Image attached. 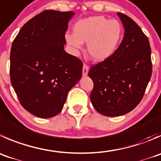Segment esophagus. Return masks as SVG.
I'll return each mask as SVG.
<instances>
[{"instance_id":"obj_1","label":"esophagus","mask_w":161,"mask_h":161,"mask_svg":"<svg viewBox=\"0 0 161 161\" xmlns=\"http://www.w3.org/2000/svg\"><path fill=\"white\" fill-rule=\"evenodd\" d=\"M88 71H89V67L87 66L86 64H84L83 68H82V75H83V76H86L87 74H88Z\"/></svg>"}]
</instances>
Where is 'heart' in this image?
<instances>
[{
  "mask_svg": "<svg viewBox=\"0 0 161 161\" xmlns=\"http://www.w3.org/2000/svg\"><path fill=\"white\" fill-rule=\"evenodd\" d=\"M74 33H67L65 40L75 52L87 42V53L92 60L103 61L115 53L123 36V26L116 19L101 15L82 19L74 25Z\"/></svg>",
  "mask_w": 161,
  "mask_h": 161,
  "instance_id": "1",
  "label": "heart"
}]
</instances>
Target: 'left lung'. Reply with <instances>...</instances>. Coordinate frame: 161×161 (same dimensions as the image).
<instances>
[{
  "instance_id": "1",
  "label": "left lung",
  "mask_w": 161,
  "mask_h": 161,
  "mask_svg": "<svg viewBox=\"0 0 161 161\" xmlns=\"http://www.w3.org/2000/svg\"><path fill=\"white\" fill-rule=\"evenodd\" d=\"M124 36L109 58L91 67L93 82L90 101L99 113L119 116L133 110L142 101L152 75L148 37L133 19L118 12Z\"/></svg>"
}]
</instances>
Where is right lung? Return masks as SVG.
Returning a JSON list of instances; mask_svg holds the SVG:
<instances>
[{"label":"right lung","mask_w":161,"mask_h":161,"mask_svg":"<svg viewBox=\"0 0 161 161\" xmlns=\"http://www.w3.org/2000/svg\"><path fill=\"white\" fill-rule=\"evenodd\" d=\"M73 12L43 11L23 25L12 42L10 78L26 111L39 118L61 112L69 90L82 78V61L64 49Z\"/></svg>","instance_id":"1"}]
</instances>
